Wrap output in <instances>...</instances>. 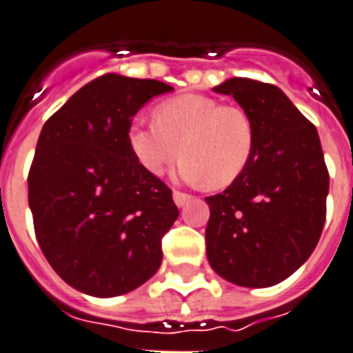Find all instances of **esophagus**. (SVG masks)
Listing matches in <instances>:
<instances>
[{
  "mask_svg": "<svg viewBox=\"0 0 353 353\" xmlns=\"http://www.w3.org/2000/svg\"><path fill=\"white\" fill-rule=\"evenodd\" d=\"M173 201H174V205H176V207L182 208V207H186L188 203L192 201V195L182 194V192H174V194H173Z\"/></svg>",
  "mask_w": 353,
  "mask_h": 353,
  "instance_id": "1",
  "label": "esophagus"
}]
</instances>
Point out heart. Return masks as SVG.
<instances>
[{
	"label": "heart",
	"instance_id": "1",
	"mask_svg": "<svg viewBox=\"0 0 353 353\" xmlns=\"http://www.w3.org/2000/svg\"><path fill=\"white\" fill-rule=\"evenodd\" d=\"M154 123L135 122L128 143L146 173L159 174L182 158L176 176L188 184L225 188L246 171L256 146V128L248 112L203 94H184L161 101Z\"/></svg>",
	"mask_w": 353,
	"mask_h": 353
}]
</instances>
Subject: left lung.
I'll list each match as a JSON object with an SVG mask.
<instances>
[{
    "instance_id": "1",
    "label": "left lung",
    "mask_w": 353,
    "mask_h": 353,
    "mask_svg": "<svg viewBox=\"0 0 353 353\" xmlns=\"http://www.w3.org/2000/svg\"><path fill=\"white\" fill-rule=\"evenodd\" d=\"M233 95L256 128L246 171L207 197V258L222 279L269 288L305 263L325 222L329 173L318 131L272 84L230 79L212 88Z\"/></svg>"
}]
</instances>
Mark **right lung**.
Returning a JSON list of instances; mask_svg holds the SVG:
<instances>
[{
	"instance_id": "obj_1",
	"label": "right lung",
	"mask_w": 353,
	"mask_h": 353,
	"mask_svg": "<svg viewBox=\"0 0 353 353\" xmlns=\"http://www.w3.org/2000/svg\"><path fill=\"white\" fill-rule=\"evenodd\" d=\"M167 92L165 82L103 74L41 130L28 176L35 235L60 279L86 295L133 292L161 265V236L179 208L139 165L128 131L139 109Z\"/></svg>"
}]
</instances>
